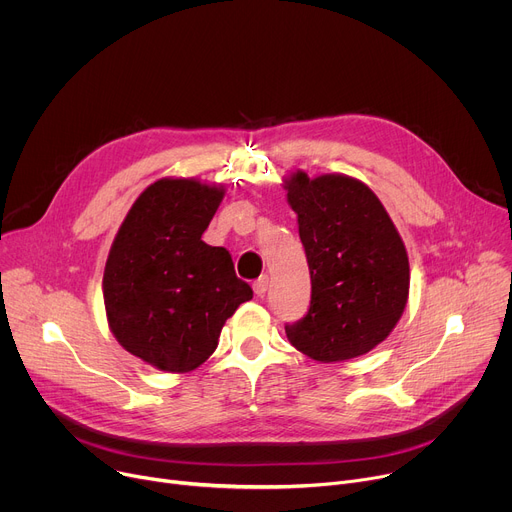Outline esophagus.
I'll use <instances>...</instances> for the list:
<instances>
[{
  "instance_id": "34e87169",
  "label": "esophagus",
  "mask_w": 512,
  "mask_h": 512,
  "mask_svg": "<svg viewBox=\"0 0 512 512\" xmlns=\"http://www.w3.org/2000/svg\"><path fill=\"white\" fill-rule=\"evenodd\" d=\"M252 287H254V293H256L258 297L266 295V291H268V277H260V279H256Z\"/></svg>"
}]
</instances>
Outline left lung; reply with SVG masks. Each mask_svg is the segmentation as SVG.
<instances>
[{"label": "left lung", "instance_id": "8db88e82", "mask_svg": "<svg viewBox=\"0 0 512 512\" xmlns=\"http://www.w3.org/2000/svg\"><path fill=\"white\" fill-rule=\"evenodd\" d=\"M287 190L311 277L307 313L285 326L287 338L322 363L361 357L402 318L410 287L404 242L371 188L355 178L309 180L297 172Z\"/></svg>", "mask_w": 512, "mask_h": 512}]
</instances>
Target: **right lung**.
<instances>
[{
  "label": "right lung",
  "instance_id": "add662e5",
  "mask_svg": "<svg viewBox=\"0 0 512 512\" xmlns=\"http://www.w3.org/2000/svg\"><path fill=\"white\" fill-rule=\"evenodd\" d=\"M223 190L196 180H157L131 207L104 268L110 330L131 355L155 369L184 373L205 363L221 328L244 301L225 248L209 246Z\"/></svg>",
  "mask_w": 512,
  "mask_h": 512
}]
</instances>
